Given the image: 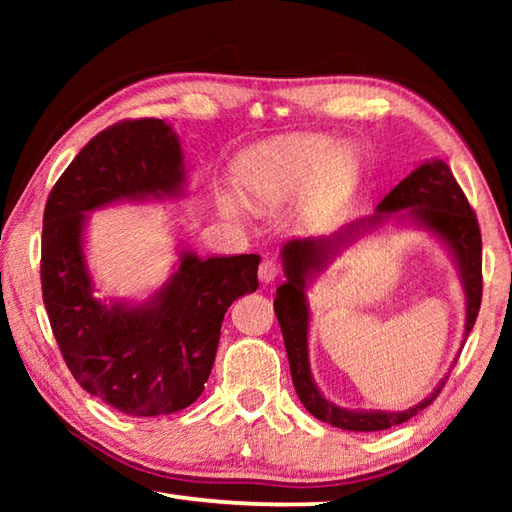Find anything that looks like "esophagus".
<instances>
[{"instance_id": "obj_1", "label": "esophagus", "mask_w": 512, "mask_h": 512, "mask_svg": "<svg viewBox=\"0 0 512 512\" xmlns=\"http://www.w3.org/2000/svg\"><path fill=\"white\" fill-rule=\"evenodd\" d=\"M277 275H280V262H275V259H264L262 266H259V282L271 284L277 280Z\"/></svg>"}]
</instances>
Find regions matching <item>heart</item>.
<instances>
[{
	"label": "heart",
	"mask_w": 512,
	"mask_h": 512,
	"mask_svg": "<svg viewBox=\"0 0 512 512\" xmlns=\"http://www.w3.org/2000/svg\"><path fill=\"white\" fill-rule=\"evenodd\" d=\"M239 194L255 207H277L305 194L309 214H325L352 196L361 178V158L352 146L323 133H291L253 146L237 158ZM221 210L237 214L235 198L221 196Z\"/></svg>",
	"instance_id": "heart-1"
}]
</instances>
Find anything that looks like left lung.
Instances as JSON below:
<instances>
[{
  "instance_id": "1",
  "label": "left lung",
  "mask_w": 512,
  "mask_h": 512,
  "mask_svg": "<svg viewBox=\"0 0 512 512\" xmlns=\"http://www.w3.org/2000/svg\"><path fill=\"white\" fill-rule=\"evenodd\" d=\"M429 228L440 241H445L447 248L452 250L458 268H461L465 298H467V318H465V339L472 332L479 316L481 296H483V275H481V230L476 214L467 203L461 185L456 183L452 169L443 160H431L422 167L415 169L411 176H406L384 201L377 205V214L370 219L354 221L345 225L341 232L332 237H307V239H291L282 248V262L287 282L277 289L275 296V316L282 327L284 348L289 354L291 379L296 386V393L305 409L314 418L323 420L332 427L348 429V431H381L395 424L411 420L418 411L436 400L440 384L427 400L415 404L409 411H348L341 409L332 402H327L311 379L309 357H307V327H309V309H307V280L311 275L323 271L329 259L339 250L350 246L361 235L375 225L384 223L388 216L400 214Z\"/></svg>"
}]
</instances>
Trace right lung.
Listing matches in <instances>:
<instances>
[{
  "instance_id": "add662e5",
  "label": "right lung",
  "mask_w": 512,
  "mask_h": 512,
  "mask_svg": "<svg viewBox=\"0 0 512 512\" xmlns=\"http://www.w3.org/2000/svg\"><path fill=\"white\" fill-rule=\"evenodd\" d=\"M183 151L162 119H124L83 146L49 192L42 219V300L60 354L85 391L135 418L185 409L210 377L228 307L253 293L259 255L185 250L171 280L140 307L94 298L83 257L85 212L180 196Z\"/></svg>"
}]
</instances>
